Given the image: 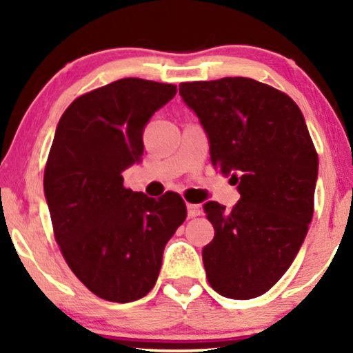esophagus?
I'll use <instances>...</instances> for the list:
<instances>
[{
  "label": "esophagus",
  "mask_w": 353,
  "mask_h": 353,
  "mask_svg": "<svg viewBox=\"0 0 353 353\" xmlns=\"http://www.w3.org/2000/svg\"><path fill=\"white\" fill-rule=\"evenodd\" d=\"M201 212H202V209L199 204H188V216L189 217L201 216Z\"/></svg>",
  "instance_id": "esophagus-1"
}]
</instances>
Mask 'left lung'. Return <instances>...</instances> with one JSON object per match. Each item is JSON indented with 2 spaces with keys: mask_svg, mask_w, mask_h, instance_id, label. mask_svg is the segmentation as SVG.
Wrapping results in <instances>:
<instances>
[{
  "mask_svg": "<svg viewBox=\"0 0 353 353\" xmlns=\"http://www.w3.org/2000/svg\"><path fill=\"white\" fill-rule=\"evenodd\" d=\"M199 117L212 165L237 185L230 210L204 204L214 239L202 249L217 294L247 301L285 274L314 216L319 157L305 119L283 92L250 78L179 84Z\"/></svg>",
  "mask_w": 353,
  "mask_h": 353,
  "instance_id": "left-lung-1",
  "label": "left lung"
}]
</instances>
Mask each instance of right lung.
<instances>
[{
	"label": "right lung",
	"instance_id": "obj_1",
	"mask_svg": "<svg viewBox=\"0 0 353 353\" xmlns=\"http://www.w3.org/2000/svg\"><path fill=\"white\" fill-rule=\"evenodd\" d=\"M174 84L124 78L79 96L56 128L44 197L70 269L98 297L132 302L152 289L168 241L185 221L179 194L148 197L123 185L141 163L143 132Z\"/></svg>",
	"mask_w": 353,
	"mask_h": 353
}]
</instances>
